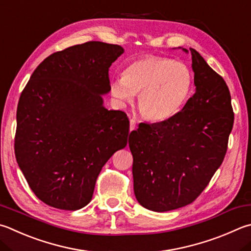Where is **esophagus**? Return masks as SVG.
<instances>
[{
  "label": "esophagus",
  "mask_w": 251,
  "mask_h": 251,
  "mask_svg": "<svg viewBox=\"0 0 251 251\" xmlns=\"http://www.w3.org/2000/svg\"><path fill=\"white\" fill-rule=\"evenodd\" d=\"M129 129L130 130H134V129H136V120L135 118H130V121H129Z\"/></svg>",
  "instance_id": "34e87169"
}]
</instances>
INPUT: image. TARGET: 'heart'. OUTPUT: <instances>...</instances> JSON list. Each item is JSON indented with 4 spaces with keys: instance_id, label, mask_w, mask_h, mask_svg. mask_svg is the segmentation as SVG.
<instances>
[{
    "instance_id": "heart-1",
    "label": "heart",
    "mask_w": 251,
    "mask_h": 251,
    "mask_svg": "<svg viewBox=\"0 0 251 251\" xmlns=\"http://www.w3.org/2000/svg\"><path fill=\"white\" fill-rule=\"evenodd\" d=\"M192 84V72L184 63L148 54L130 61L121 78L111 80L110 88L121 103L129 102L138 93L141 114L149 121H163L180 111Z\"/></svg>"
}]
</instances>
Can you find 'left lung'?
Returning a JSON list of instances; mask_svg holds the SVG:
<instances>
[{"mask_svg":"<svg viewBox=\"0 0 251 251\" xmlns=\"http://www.w3.org/2000/svg\"><path fill=\"white\" fill-rule=\"evenodd\" d=\"M190 51L195 93L182 111L162 122L140 123L129 135L134 192L150 211H172L194 202L224 160L233 129L225 80L197 50Z\"/></svg>","mask_w":251,"mask_h":251,"instance_id":"left-lung-1","label":"left lung"}]
</instances>
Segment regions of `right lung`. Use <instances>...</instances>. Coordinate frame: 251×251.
I'll return each instance as SVG.
<instances>
[{
  "instance_id": "add662e5",
  "label": "right lung",
  "mask_w": 251,
  "mask_h": 251,
  "mask_svg": "<svg viewBox=\"0 0 251 251\" xmlns=\"http://www.w3.org/2000/svg\"><path fill=\"white\" fill-rule=\"evenodd\" d=\"M124 52L88 42L53 52L36 68L18 101L15 157L29 188L51 207L89 204L103 166L126 147L129 120L108 111L101 94L108 71Z\"/></svg>"
}]
</instances>
